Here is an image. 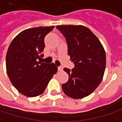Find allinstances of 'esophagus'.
Here are the masks:
<instances>
[{"label":"esophagus","instance_id":"34e87169","mask_svg":"<svg viewBox=\"0 0 122 122\" xmlns=\"http://www.w3.org/2000/svg\"><path fill=\"white\" fill-rule=\"evenodd\" d=\"M58 71H63V67H61V66H59V67H58Z\"/></svg>","mask_w":122,"mask_h":122}]
</instances>
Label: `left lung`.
<instances>
[{
    "instance_id": "1",
    "label": "left lung",
    "mask_w": 122,
    "mask_h": 122,
    "mask_svg": "<svg viewBox=\"0 0 122 122\" xmlns=\"http://www.w3.org/2000/svg\"><path fill=\"white\" fill-rule=\"evenodd\" d=\"M56 28L66 39L68 54L75 68H65L69 78L62 84L66 95L74 99L92 94L101 82L105 72L106 56L100 40L90 29L82 25H59Z\"/></svg>"
}]
</instances>
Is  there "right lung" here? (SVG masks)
Here are the masks:
<instances>
[{"label":"right lung","instance_id":"obj_1","mask_svg":"<svg viewBox=\"0 0 122 122\" xmlns=\"http://www.w3.org/2000/svg\"><path fill=\"white\" fill-rule=\"evenodd\" d=\"M54 27L40 26L24 30L13 39L7 50V75L18 92L27 97L42 94L57 72L54 63L38 61L43 56L45 37Z\"/></svg>","mask_w":122,"mask_h":122}]
</instances>
